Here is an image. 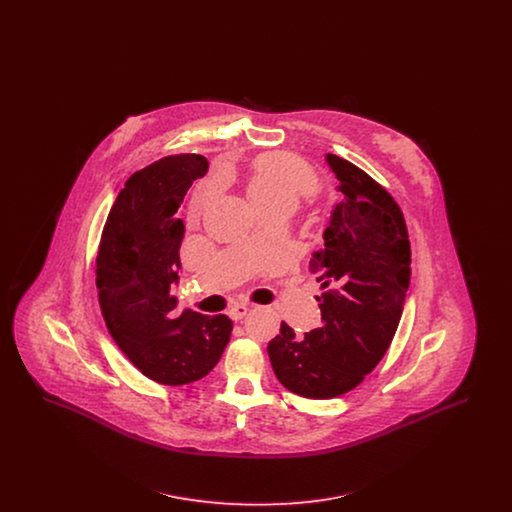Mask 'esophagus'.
<instances>
[{
    "label": "esophagus",
    "mask_w": 512,
    "mask_h": 512,
    "mask_svg": "<svg viewBox=\"0 0 512 512\" xmlns=\"http://www.w3.org/2000/svg\"><path fill=\"white\" fill-rule=\"evenodd\" d=\"M249 305L247 303H236V305H232L230 309H228V317L232 318V320H242V318L249 313Z\"/></svg>",
    "instance_id": "obj_1"
}]
</instances>
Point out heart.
Here are the masks:
<instances>
[{"mask_svg": "<svg viewBox=\"0 0 512 512\" xmlns=\"http://www.w3.org/2000/svg\"><path fill=\"white\" fill-rule=\"evenodd\" d=\"M320 182L301 159L290 153H268L261 157L249 178V194L261 211L278 205H297L303 197H313Z\"/></svg>", "mask_w": 512, "mask_h": 512, "instance_id": "obj_1", "label": "heart"}]
</instances>
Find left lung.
I'll return each mask as SVG.
<instances>
[{
    "label": "left lung",
    "instance_id": "left-lung-1",
    "mask_svg": "<svg viewBox=\"0 0 512 512\" xmlns=\"http://www.w3.org/2000/svg\"><path fill=\"white\" fill-rule=\"evenodd\" d=\"M340 180L341 201L309 261L317 276L322 326L295 336L282 320L268 341L278 382L307 399L355 390L386 355L411 280V244L401 207L372 176L326 155Z\"/></svg>",
    "mask_w": 512,
    "mask_h": 512
}]
</instances>
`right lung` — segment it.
Segmentation results:
<instances>
[{
  "instance_id": "add662e5",
  "label": "right lung",
  "mask_w": 512,
  "mask_h": 512,
  "mask_svg": "<svg viewBox=\"0 0 512 512\" xmlns=\"http://www.w3.org/2000/svg\"><path fill=\"white\" fill-rule=\"evenodd\" d=\"M207 167L203 155L178 153L134 172L99 240L96 284L109 334L132 365L163 386H184L207 376L232 334L226 315L184 311L178 317L171 293L184 236L176 211Z\"/></svg>"
}]
</instances>
